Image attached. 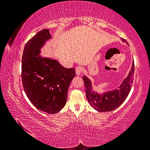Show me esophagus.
Segmentation results:
<instances>
[{
    "instance_id": "obj_1",
    "label": "esophagus",
    "mask_w": 150,
    "mask_h": 150,
    "mask_svg": "<svg viewBox=\"0 0 150 150\" xmlns=\"http://www.w3.org/2000/svg\"><path fill=\"white\" fill-rule=\"evenodd\" d=\"M75 71H76V75H80L83 71V68L81 67V66H78V67H76Z\"/></svg>"
}]
</instances>
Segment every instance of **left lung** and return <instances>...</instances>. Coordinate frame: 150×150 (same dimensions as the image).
I'll use <instances>...</instances> for the list:
<instances>
[{
    "label": "left lung",
    "instance_id": "left-lung-1",
    "mask_svg": "<svg viewBox=\"0 0 150 150\" xmlns=\"http://www.w3.org/2000/svg\"><path fill=\"white\" fill-rule=\"evenodd\" d=\"M126 42L124 39H121ZM127 43V42H126ZM134 73V62L133 61L131 69L118 88L112 90L98 93L93 89L92 81L89 78L83 75V79L85 86V92L89 105L98 112H110L120 106L126 100L131 90L133 83Z\"/></svg>",
    "mask_w": 150,
    "mask_h": 150
}]
</instances>
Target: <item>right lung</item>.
<instances>
[{"instance_id": "right-lung-1", "label": "right lung", "mask_w": 150, "mask_h": 150, "mask_svg": "<svg viewBox=\"0 0 150 150\" xmlns=\"http://www.w3.org/2000/svg\"><path fill=\"white\" fill-rule=\"evenodd\" d=\"M50 30H42L28 40L22 59L24 89L35 107L47 114L59 112L67 99L74 68H65L56 59L43 57L42 49L52 39Z\"/></svg>"}]
</instances>
